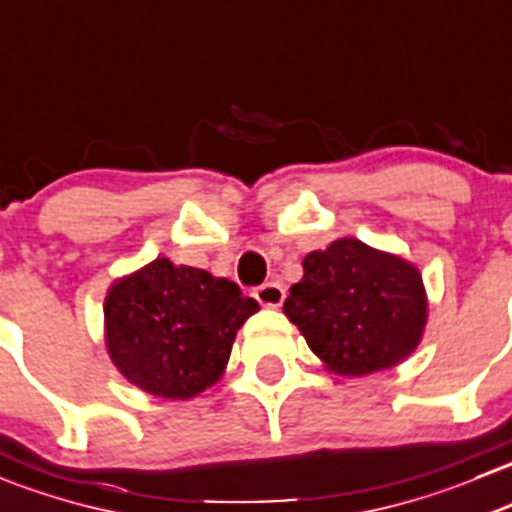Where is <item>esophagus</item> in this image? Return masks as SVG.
Returning <instances> with one entry per match:
<instances>
[{"label": "esophagus", "instance_id": "esophagus-1", "mask_svg": "<svg viewBox=\"0 0 512 512\" xmlns=\"http://www.w3.org/2000/svg\"><path fill=\"white\" fill-rule=\"evenodd\" d=\"M255 297L265 307H280L285 302V287L280 282H265L255 290Z\"/></svg>", "mask_w": 512, "mask_h": 512}]
</instances>
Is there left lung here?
Returning <instances> with one entry per match:
<instances>
[{"label": "left lung", "mask_w": 512, "mask_h": 512, "mask_svg": "<svg viewBox=\"0 0 512 512\" xmlns=\"http://www.w3.org/2000/svg\"><path fill=\"white\" fill-rule=\"evenodd\" d=\"M285 315L310 350L340 375L395 367L418 347L428 297L418 267L355 237H342L302 260Z\"/></svg>", "instance_id": "8db88e82"}]
</instances>
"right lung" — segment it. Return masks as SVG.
<instances>
[{
    "label": "right lung",
    "instance_id": "add662e5",
    "mask_svg": "<svg viewBox=\"0 0 512 512\" xmlns=\"http://www.w3.org/2000/svg\"><path fill=\"white\" fill-rule=\"evenodd\" d=\"M257 310L235 282L157 257L109 287L104 340L132 385L187 400L220 380L237 330Z\"/></svg>",
    "mask_w": 512,
    "mask_h": 512
}]
</instances>
